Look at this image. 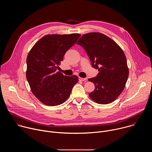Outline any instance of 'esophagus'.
Here are the masks:
<instances>
[{
  "label": "esophagus",
  "instance_id": "esophagus-1",
  "mask_svg": "<svg viewBox=\"0 0 152 152\" xmlns=\"http://www.w3.org/2000/svg\"><path fill=\"white\" fill-rule=\"evenodd\" d=\"M86 79V78H82V77H79V80H81V81H85Z\"/></svg>",
  "mask_w": 152,
  "mask_h": 152
}]
</instances>
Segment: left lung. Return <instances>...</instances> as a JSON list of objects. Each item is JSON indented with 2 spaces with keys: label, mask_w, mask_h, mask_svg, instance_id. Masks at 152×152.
I'll return each mask as SVG.
<instances>
[{
  "label": "left lung",
  "mask_w": 152,
  "mask_h": 152,
  "mask_svg": "<svg viewBox=\"0 0 152 152\" xmlns=\"http://www.w3.org/2000/svg\"><path fill=\"white\" fill-rule=\"evenodd\" d=\"M91 60L97 75L88 80L94 83L90 98L99 104H107L115 100L124 88L128 76L126 56L120 47L104 34L91 32L83 35L77 42Z\"/></svg>",
  "instance_id": "left-lung-1"
}]
</instances>
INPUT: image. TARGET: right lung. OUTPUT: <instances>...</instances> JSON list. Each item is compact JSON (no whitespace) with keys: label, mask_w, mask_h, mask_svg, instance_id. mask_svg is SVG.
I'll list each match as a JSON object with an SVG mask.
<instances>
[{"label":"right lung","mask_w":152,"mask_h":152,"mask_svg":"<svg viewBox=\"0 0 152 152\" xmlns=\"http://www.w3.org/2000/svg\"><path fill=\"white\" fill-rule=\"evenodd\" d=\"M80 35H48L37 41L26 59V79L31 91L42 103L57 106L66 101L78 77L56 72L66 52Z\"/></svg>","instance_id":"1"}]
</instances>
